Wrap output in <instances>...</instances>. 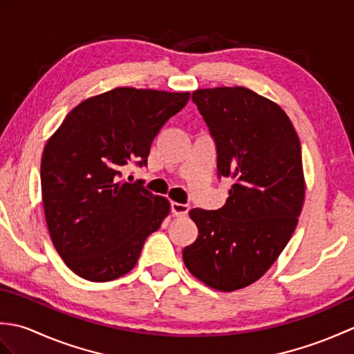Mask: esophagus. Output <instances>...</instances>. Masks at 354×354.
I'll use <instances>...</instances> for the list:
<instances>
[{"label": "esophagus", "instance_id": "esophagus-1", "mask_svg": "<svg viewBox=\"0 0 354 354\" xmlns=\"http://www.w3.org/2000/svg\"><path fill=\"white\" fill-rule=\"evenodd\" d=\"M190 207L187 204H179V202H171V213L176 217H183L189 214Z\"/></svg>", "mask_w": 354, "mask_h": 354}]
</instances>
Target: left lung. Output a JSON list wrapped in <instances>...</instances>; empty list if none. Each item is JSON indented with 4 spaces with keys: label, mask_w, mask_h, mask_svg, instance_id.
<instances>
[{
    "label": "left lung",
    "mask_w": 354,
    "mask_h": 354,
    "mask_svg": "<svg viewBox=\"0 0 354 354\" xmlns=\"http://www.w3.org/2000/svg\"><path fill=\"white\" fill-rule=\"evenodd\" d=\"M217 152V176L231 178L219 209L193 208L199 236L187 269L209 288H246L272 266L297 228L304 202L301 145L286 112L243 86L192 95Z\"/></svg>",
    "instance_id": "8db88e82"
}]
</instances>
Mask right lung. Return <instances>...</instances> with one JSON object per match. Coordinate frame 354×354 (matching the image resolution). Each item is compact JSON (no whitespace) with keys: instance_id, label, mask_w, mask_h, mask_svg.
<instances>
[{"instance_id":"1","label":"right lung","mask_w":354,"mask_h":354,"mask_svg":"<svg viewBox=\"0 0 354 354\" xmlns=\"http://www.w3.org/2000/svg\"><path fill=\"white\" fill-rule=\"evenodd\" d=\"M189 99L190 93L115 88L77 104L47 141L41 161L45 221L74 274L111 281L137 265L170 205L120 176L126 164L147 165L153 138Z\"/></svg>"}]
</instances>
